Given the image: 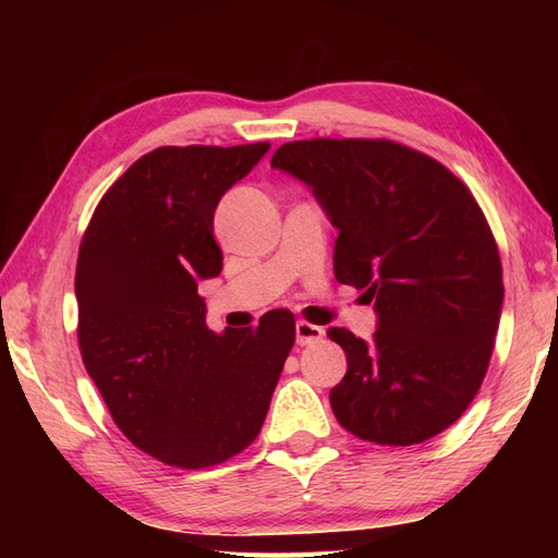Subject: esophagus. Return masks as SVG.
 Here are the masks:
<instances>
[{
	"label": "esophagus",
	"instance_id": "obj_1",
	"mask_svg": "<svg viewBox=\"0 0 558 558\" xmlns=\"http://www.w3.org/2000/svg\"><path fill=\"white\" fill-rule=\"evenodd\" d=\"M294 336H298V345H314V342L324 338V328L310 322H298V326H294Z\"/></svg>",
	"mask_w": 558,
	"mask_h": 558
}]
</instances>
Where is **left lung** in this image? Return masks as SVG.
I'll use <instances>...</instances> for the list:
<instances>
[{"mask_svg":"<svg viewBox=\"0 0 558 558\" xmlns=\"http://www.w3.org/2000/svg\"><path fill=\"white\" fill-rule=\"evenodd\" d=\"M314 189L338 228L333 270L374 300L378 328L328 338L348 374L330 390L342 429L412 446L448 429L489 369L504 304L501 256L470 189L446 165L388 138L282 144L270 160Z\"/></svg>","mask_w":558,"mask_h":558,"instance_id":"1","label":"left lung"}]
</instances>
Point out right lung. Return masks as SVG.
<instances>
[{
    "instance_id": "obj_1",
    "label": "right lung",
    "mask_w": 558,
    "mask_h": 558,
    "mask_svg": "<svg viewBox=\"0 0 558 558\" xmlns=\"http://www.w3.org/2000/svg\"><path fill=\"white\" fill-rule=\"evenodd\" d=\"M246 146H162L141 156L93 210L78 246V350L114 424L165 465H220L258 436L294 345V316L206 326L201 278L222 270L220 196L264 158Z\"/></svg>"
}]
</instances>
